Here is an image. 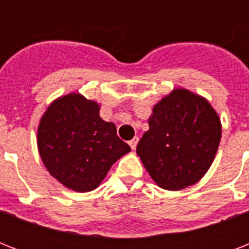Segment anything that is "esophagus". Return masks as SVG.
<instances>
[{"instance_id": "34e87169", "label": "esophagus", "mask_w": 249, "mask_h": 249, "mask_svg": "<svg viewBox=\"0 0 249 249\" xmlns=\"http://www.w3.org/2000/svg\"><path fill=\"white\" fill-rule=\"evenodd\" d=\"M128 143H129V146H130V147H132V150H136L137 143H138V137H134V138H133V140L129 141Z\"/></svg>"}]
</instances>
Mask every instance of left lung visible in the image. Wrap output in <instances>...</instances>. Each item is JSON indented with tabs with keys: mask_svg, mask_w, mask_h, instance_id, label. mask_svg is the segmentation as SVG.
<instances>
[{
	"mask_svg": "<svg viewBox=\"0 0 249 249\" xmlns=\"http://www.w3.org/2000/svg\"><path fill=\"white\" fill-rule=\"evenodd\" d=\"M148 126L137 155L156 185L176 191L200 181L214 160L222 132L211 103L178 88L154 106Z\"/></svg>",
	"mask_w": 249,
	"mask_h": 249,
	"instance_id": "left-lung-1",
	"label": "left lung"
}]
</instances>
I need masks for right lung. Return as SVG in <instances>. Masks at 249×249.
<instances>
[{
    "label": "right lung",
    "mask_w": 249,
    "mask_h": 249,
    "mask_svg": "<svg viewBox=\"0 0 249 249\" xmlns=\"http://www.w3.org/2000/svg\"><path fill=\"white\" fill-rule=\"evenodd\" d=\"M101 106L80 93L50 103L37 129V146L48 172L67 189H97L115 161L130 151L113 123L99 116Z\"/></svg>",
    "instance_id": "right-lung-1"
}]
</instances>
